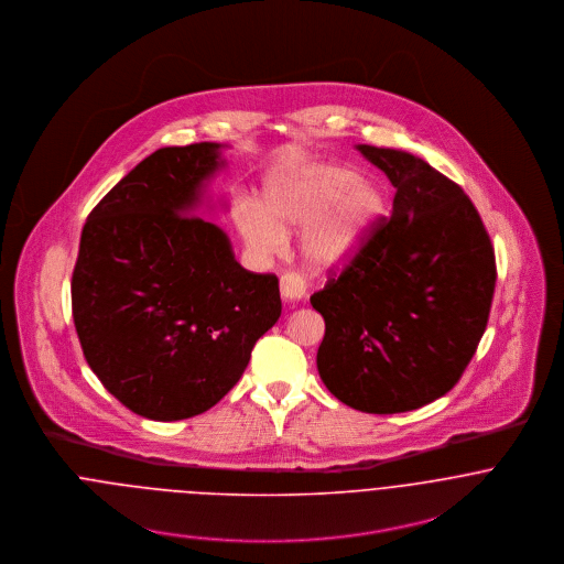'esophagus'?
<instances>
[{
    "instance_id": "esophagus-1",
    "label": "esophagus",
    "mask_w": 564,
    "mask_h": 564,
    "mask_svg": "<svg viewBox=\"0 0 564 564\" xmlns=\"http://www.w3.org/2000/svg\"><path fill=\"white\" fill-rule=\"evenodd\" d=\"M280 291L286 302H302L308 295V284L300 273H284L280 278Z\"/></svg>"
}]
</instances>
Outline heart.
<instances>
[{
    "instance_id": "b5f03b06",
    "label": "heart",
    "mask_w": 564,
    "mask_h": 564,
    "mask_svg": "<svg viewBox=\"0 0 564 564\" xmlns=\"http://www.w3.org/2000/svg\"><path fill=\"white\" fill-rule=\"evenodd\" d=\"M382 210V197L340 164H315L273 184L264 208L242 206L239 228L245 242L264 256L280 253L286 235L306 226L302 253L311 269L329 271L358 253Z\"/></svg>"
}]
</instances>
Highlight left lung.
Returning <instances> with one entry per match:
<instances>
[{
  "label": "left lung",
  "mask_w": 564,
  "mask_h": 564,
  "mask_svg": "<svg viewBox=\"0 0 564 564\" xmlns=\"http://www.w3.org/2000/svg\"><path fill=\"white\" fill-rule=\"evenodd\" d=\"M395 186L358 253L311 304L325 322L317 369L351 408L393 414L443 398L482 338L497 269L465 191L427 162L358 145Z\"/></svg>",
  "instance_id": "obj_1"
}]
</instances>
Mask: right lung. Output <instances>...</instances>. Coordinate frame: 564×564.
<instances>
[{
	"label": "right lung",
	"mask_w": 564,
	"mask_h": 564,
	"mask_svg": "<svg viewBox=\"0 0 564 564\" xmlns=\"http://www.w3.org/2000/svg\"><path fill=\"white\" fill-rule=\"evenodd\" d=\"M219 143L162 148L90 210L72 278L82 351L132 412L177 421L239 380L280 319L273 273H251L228 235L195 215L224 166Z\"/></svg>",
	"instance_id": "add662e5"
}]
</instances>
